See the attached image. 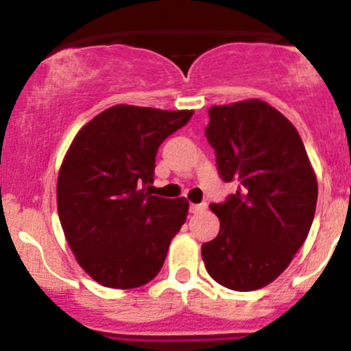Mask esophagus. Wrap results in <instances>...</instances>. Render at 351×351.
<instances>
[{"label": "esophagus", "instance_id": "esophagus-1", "mask_svg": "<svg viewBox=\"0 0 351 351\" xmlns=\"http://www.w3.org/2000/svg\"><path fill=\"white\" fill-rule=\"evenodd\" d=\"M206 210V204H191V213H201Z\"/></svg>", "mask_w": 351, "mask_h": 351}]
</instances>
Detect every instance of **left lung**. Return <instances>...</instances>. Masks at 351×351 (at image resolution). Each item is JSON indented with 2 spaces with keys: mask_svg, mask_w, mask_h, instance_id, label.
<instances>
[{
  "mask_svg": "<svg viewBox=\"0 0 351 351\" xmlns=\"http://www.w3.org/2000/svg\"><path fill=\"white\" fill-rule=\"evenodd\" d=\"M208 115L220 176L239 187L226 203L210 204L220 230L201 255L215 282L250 292L274 282L308 238L317 175L298 129L266 101L215 105Z\"/></svg>",
  "mask_w": 351,
  "mask_h": 351,
  "instance_id": "left-lung-1",
  "label": "left lung"
}]
</instances>
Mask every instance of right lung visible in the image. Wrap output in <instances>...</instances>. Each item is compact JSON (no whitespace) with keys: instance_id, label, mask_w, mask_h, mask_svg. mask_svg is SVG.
Masks as SVG:
<instances>
[{"instance_id":"right-lung-1","label":"right lung","mask_w":351,"mask_h":351,"mask_svg":"<svg viewBox=\"0 0 351 351\" xmlns=\"http://www.w3.org/2000/svg\"><path fill=\"white\" fill-rule=\"evenodd\" d=\"M194 110L115 105L69 145L58 176V213L82 269L110 289H136L157 276L189 201L148 192L157 148Z\"/></svg>"}]
</instances>
